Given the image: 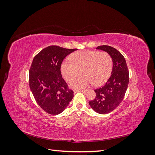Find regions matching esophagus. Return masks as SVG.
Here are the masks:
<instances>
[{
    "label": "esophagus",
    "instance_id": "esophagus-1",
    "mask_svg": "<svg viewBox=\"0 0 155 155\" xmlns=\"http://www.w3.org/2000/svg\"><path fill=\"white\" fill-rule=\"evenodd\" d=\"M81 92L85 93V92H87V90H78V91H74V92Z\"/></svg>",
    "mask_w": 155,
    "mask_h": 155
}]
</instances>
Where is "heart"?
<instances>
[{"instance_id": "1", "label": "heart", "mask_w": 155, "mask_h": 155, "mask_svg": "<svg viewBox=\"0 0 155 155\" xmlns=\"http://www.w3.org/2000/svg\"><path fill=\"white\" fill-rule=\"evenodd\" d=\"M68 59L61 64V73L68 82L71 81L81 70L83 77L74 79L70 87L75 90H81L93 84L103 85L109 78L112 69L111 56L105 51L85 50L72 54Z\"/></svg>"}]
</instances>
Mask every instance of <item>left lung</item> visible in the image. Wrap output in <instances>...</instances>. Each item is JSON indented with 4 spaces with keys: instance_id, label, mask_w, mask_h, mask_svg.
Here are the masks:
<instances>
[{
    "instance_id": "8db88e82",
    "label": "left lung",
    "mask_w": 155,
    "mask_h": 155,
    "mask_svg": "<svg viewBox=\"0 0 155 155\" xmlns=\"http://www.w3.org/2000/svg\"><path fill=\"white\" fill-rule=\"evenodd\" d=\"M96 49L105 51L111 56L112 69L105 85L94 90L96 96L88 104L97 113L106 114L114 110L124 98L129 84V70L124 57L118 50L107 45L99 46Z\"/></svg>"
}]
</instances>
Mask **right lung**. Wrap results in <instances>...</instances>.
Returning a JSON list of instances; mask_svg holds the SVG:
<instances>
[{"label":"right lung","instance_id":"1","mask_svg":"<svg viewBox=\"0 0 155 155\" xmlns=\"http://www.w3.org/2000/svg\"><path fill=\"white\" fill-rule=\"evenodd\" d=\"M78 49L49 46L33 59L29 70L30 90L42 109L58 115L66 109L74 97L61 73V64L68 55Z\"/></svg>","mask_w":155,"mask_h":155}]
</instances>
